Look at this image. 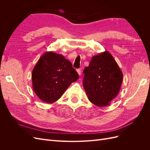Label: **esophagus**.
Listing matches in <instances>:
<instances>
[{
	"mask_svg": "<svg viewBox=\"0 0 150 150\" xmlns=\"http://www.w3.org/2000/svg\"><path fill=\"white\" fill-rule=\"evenodd\" d=\"M77 72H78V74L80 76V75H81V70H80V69H77Z\"/></svg>",
	"mask_w": 150,
	"mask_h": 150,
	"instance_id": "esophagus-1",
	"label": "esophagus"
}]
</instances>
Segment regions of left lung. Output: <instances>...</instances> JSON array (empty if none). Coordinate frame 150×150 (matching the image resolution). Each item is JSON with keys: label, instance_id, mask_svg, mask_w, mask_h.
<instances>
[{"label": "left lung", "instance_id": "left-lung-1", "mask_svg": "<svg viewBox=\"0 0 150 150\" xmlns=\"http://www.w3.org/2000/svg\"><path fill=\"white\" fill-rule=\"evenodd\" d=\"M83 86L89 100L99 107L106 106L119 93L122 71L108 51L92 57L83 71Z\"/></svg>", "mask_w": 150, "mask_h": 150}]
</instances>
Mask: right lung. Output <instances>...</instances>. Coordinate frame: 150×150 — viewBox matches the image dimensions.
<instances>
[{
    "mask_svg": "<svg viewBox=\"0 0 150 150\" xmlns=\"http://www.w3.org/2000/svg\"><path fill=\"white\" fill-rule=\"evenodd\" d=\"M78 78L71 62L52 51L42 55L32 72L34 93L40 100L47 103L57 101Z\"/></svg>",
    "mask_w": 150,
    "mask_h": 150,
    "instance_id": "right-lung-1",
    "label": "right lung"
}]
</instances>
